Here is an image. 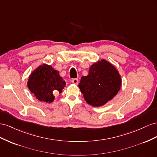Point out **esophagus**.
I'll return each mask as SVG.
<instances>
[{"label": "esophagus", "instance_id": "34e87169", "mask_svg": "<svg viewBox=\"0 0 157 157\" xmlns=\"http://www.w3.org/2000/svg\"><path fill=\"white\" fill-rule=\"evenodd\" d=\"M71 83H73L74 84H75V85H78V83H79V82H78V79H77V78H74V79H71Z\"/></svg>", "mask_w": 157, "mask_h": 157}]
</instances>
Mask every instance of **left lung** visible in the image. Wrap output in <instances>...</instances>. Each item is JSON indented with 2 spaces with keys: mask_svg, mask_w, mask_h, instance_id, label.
Here are the masks:
<instances>
[{
  "mask_svg": "<svg viewBox=\"0 0 157 157\" xmlns=\"http://www.w3.org/2000/svg\"><path fill=\"white\" fill-rule=\"evenodd\" d=\"M120 75L115 67L105 60L93 64L89 74L83 76L78 87L85 100L93 106L105 105L120 89Z\"/></svg>",
  "mask_w": 157,
  "mask_h": 157,
  "instance_id": "1",
  "label": "left lung"
}]
</instances>
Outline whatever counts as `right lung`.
Listing matches in <instances>:
<instances>
[{"instance_id": "1", "label": "right lung", "mask_w": 157, "mask_h": 157, "mask_svg": "<svg viewBox=\"0 0 157 157\" xmlns=\"http://www.w3.org/2000/svg\"><path fill=\"white\" fill-rule=\"evenodd\" d=\"M66 86L59 72L52 66L43 64L34 70L29 77L28 86L40 101L51 102L55 99L53 91L60 93Z\"/></svg>"}]
</instances>
